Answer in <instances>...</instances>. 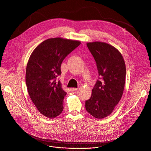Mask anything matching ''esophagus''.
I'll return each instance as SVG.
<instances>
[{
	"label": "esophagus",
	"instance_id": "1",
	"mask_svg": "<svg viewBox=\"0 0 151 151\" xmlns=\"http://www.w3.org/2000/svg\"><path fill=\"white\" fill-rule=\"evenodd\" d=\"M78 89V88H70V90L72 91H77Z\"/></svg>",
	"mask_w": 151,
	"mask_h": 151
}]
</instances>
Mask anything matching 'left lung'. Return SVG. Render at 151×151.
<instances>
[{
  "label": "left lung",
  "instance_id": "obj_1",
  "mask_svg": "<svg viewBox=\"0 0 151 151\" xmlns=\"http://www.w3.org/2000/svg\"><path fill=\"white\" fill-rule=\"evenodd\" d=\"M87 47L96 63L99 76L85 103L86 111L93 117L110 116L122 98L125 85L126 65L122 55L114 46L101 41L89 42Z\"/></svg>",
  "mask_w": 151,
  "mask_h": 151
}]
</instances>
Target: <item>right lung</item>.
I'll return each mask as SVG.
<instances>
[{
	"mask_svg": "<svg viewBox=\"0 0 151 151\" xmlns=\"http://www.w3.org/2000/svg\"><path fill=\"white\" fill-rule=\"evenodd\" d=\"M81 43L60 37L48 38L36 47L28 59L25 74L28 92L38 111L46 117L53 119L63 110L66 92L56 79L61 75L65 58Z\"/></svg>",
	"mask_w": 151,
	"mask_h": 151,
	"instance_id": "add662e5",
	"label": "right lung"
}]
</instances>
